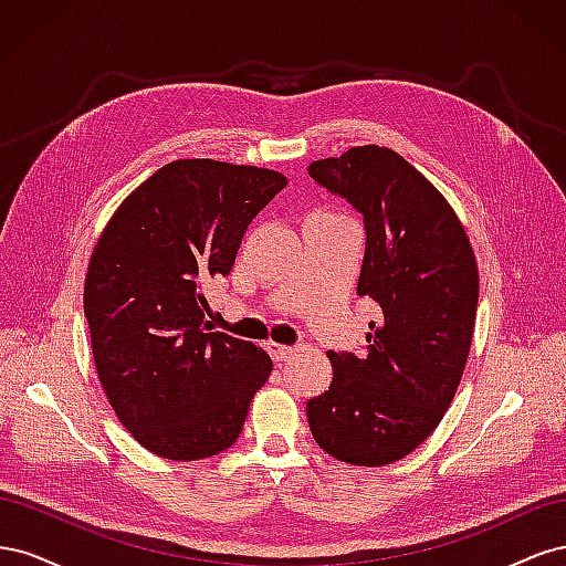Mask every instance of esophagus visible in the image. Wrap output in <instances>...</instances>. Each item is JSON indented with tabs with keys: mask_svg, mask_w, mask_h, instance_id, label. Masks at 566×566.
I'll return each instance as SVG.
<instances>
[{
	"mask_svg": "<svg viewBox=\"0 0 566 566\" xmlns=\"http://www.w3.org/2000/svg\"><path fill=\"white\" fill-rule=\"evenodd\" d=\"M295 347H287V345H279V342H269V354L273 356V361H287L290 356H293Z\"/></svg>",
	"mask_w": 566,
	"mask_h": 566,
	"instance_id": "obj_1",
	"label": "esophagus"
}]
</instances>
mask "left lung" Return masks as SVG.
Instances as JSON below:
<instances>
[{"mask_svg": "<svg viewBox=\"0 0 566 566\" xmlns=\"http://www.w3.org/2000/svg\"><path fill=\"white\" fill-rule=\"evenodd\" d=\"M310 177L364 214L358 295L378 302L366 349L328 352L333 382L306 401L318 447L349 465L401 460L434 432L465 368L476 262L451 205L399 153L358 146Z\"/></svg>", "mask_w": 566, "mask_h": 566, "instance_id": "8db88e82", "label": "left lung"}]
</instances>
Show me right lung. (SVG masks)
<instances>
[{
  "mask_svg": "<svg viewBox=\"0 0 566 566\" xmlns=\"http://www.w3.org/2000/svg\"><path fill=\"white\" fill-rule=\"evenodd\" d=\"M285 184L252 165L175 160L101 233L84 281L94 364L115 416L150 453L227 451L269 380L264 349L210 333L202 285L229 276L248 224Z\"/></svg>",
  "mask_w": 566,
  "mask_h": 566,
  "instance_id": "right-lung-1",
  "label": "right lung"
}]
</instances>
